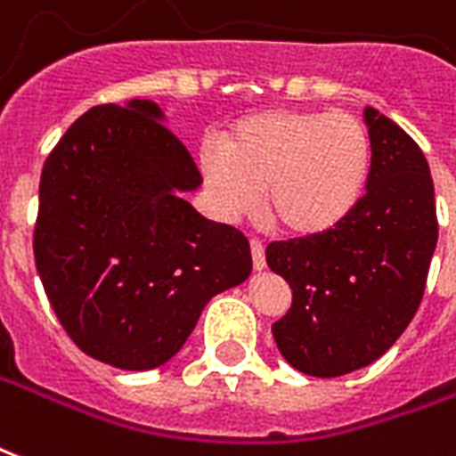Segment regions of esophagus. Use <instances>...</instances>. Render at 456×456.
<instances>
[{
  "mask_svg": "<svg viewBox=\"0 0 456 456\" xmlns=\"http://www.w3.org/2000/svg\"><path fill=\"white\" fill-rule=\"evenodd\" d=\"M251 258H254L256 271H263L265 268V248L258 239H251Z\"/></svg>",
  "mask_w": 456,
  "mask_h": 456,
  "instance_id": "1",
  "label": "esophagus"
}]
</instances>
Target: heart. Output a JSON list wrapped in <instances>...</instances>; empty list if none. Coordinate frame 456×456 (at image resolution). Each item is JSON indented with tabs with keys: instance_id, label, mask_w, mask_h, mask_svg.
<instances>
[{
	"instance_id": "heart-1",
	"label": "heart",
	"mask_w": 456,
	"mask_h": 456,
	"mask_svg": "<svg viewBox=\"0 0 456 456\" xmlns=\"http://www.w3.org/2000/svg\"><path fill=\"white\" fill-rule=\"evenodd\" d=\"M200 167L212 205L234 219L263 210L289 237H322L357 210L372 174V137L346 110L275 108L241 118Z\"/></svg>"
}]
</instances>
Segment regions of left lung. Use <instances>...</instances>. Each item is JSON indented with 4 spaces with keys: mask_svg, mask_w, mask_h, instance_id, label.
Wrapping results in <instances>:
<instances>
[{
    "mask_svg": "<svg viewBox=\"0 0 456 456\" xmlns=\"http://www.w3.org/2000/svg\"><path fill=\"white\" fill-rule=\"evenodd\" d=\"M372 174L357 210L329 234L273 241L265 261L292 288L273 323L289 365L340 377L370 365L416 316L437 244L435 188L413 137L365 108Z\"/></svg>",
    "mask_w": 456,
    "mask_h": 456,
    "instance_id": "8db88e82",
    "label": "left lung"
}]
</instances>
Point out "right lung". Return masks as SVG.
Returning <instances> with one entry per match:
<instances>
[{
	"label": "right lung",
	"mask_w": 456,
	"mask_h": 456,
	"mask_svg": "<svg viewBox=\"0 0 456 456\" xmlns=\"http://www.w3.org/2000/svg\"><path fill=\"white\" fill-rule=\"evenodd\" d=\"M154 101L77 118L40 174L36 268L62 329L120 370H154L183 348L212 297L251 275L239 229L181 198L202 183Z\"/></svg>",
	"instance_id": "1"
}]
</instances>
